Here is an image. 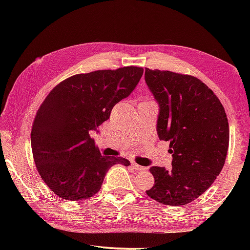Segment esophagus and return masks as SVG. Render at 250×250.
<instances>
[{
    "mask_svg": "<svg viewBox=\"0 0 250 250\" xmlns=\"http://www.w3.org/2000/svg\"><path fill=\"white\" fill-rule=\"evenodd\" d=\"M132 167L135 168V170H138V171H145V170H146V167L139 166V164L134 163V162H132Z\"/></svg>",
    "mask_w": 250,
    "mask_h": 250,
    "instance_id": "esophagus-1",
    "label": "esophagus"
}]
</instances>
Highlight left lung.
I'll return each instance as SVG.
<instances>
[{"label":"left lung","instance_id":"1","mask_svg":"<svg viewBox=\"0 0 250 250\" xmlns=\"http://www.w3.org/2000/svg\"><path fill=\"white\" fill-rule=\"evenodd\" d=\"M146 83L159 104L156 131L170 142L172 168L152 167L146 194L161 204L180 206L202 195L225 164L229 128L221 101L200 79L146 68Z\"/></svg>","mask_w":250,"mask_h":250}]
</instances>
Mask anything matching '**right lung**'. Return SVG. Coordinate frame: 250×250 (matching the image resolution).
Instances as JSON below:
<instances>
[{
	"label": "right lung",
	"instance_id": "right-lung-1",
	"mask_svg": "<svg viewBox=\"0 0 250 250\" xmlns=\"http://www.w3.org/2000/svg\"><path fill=\"white\" fill-rule=\"evenodd\" d=\"M142 74L141 67L130 66L75 75L46 97L34 120L31 143L37 171L56 195L69 201L94 196L110 167L130 166L126 159L101 155L90 132H99Z\"/></svg>",
	"mask_w": 250,
	"mask_h": 250
}]
</instances>
